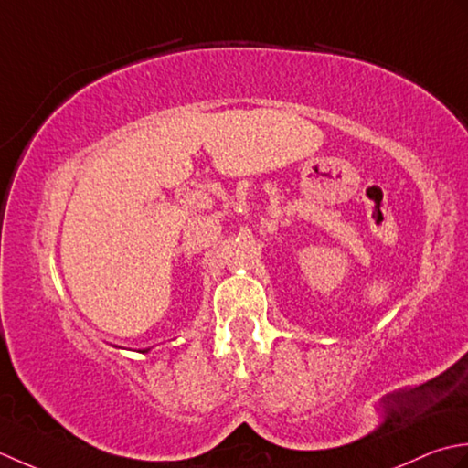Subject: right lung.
I'll return each mask as SVG.
<instances>
[{
	"mask_svg": "<svg viewBox=\"0 0 468 468\" xmlns=\"http://www.w3.org/2000/svg\"><path fill=\"white\" fill-rule=\"evenodd\" d=\"M145 351H149V349H145ZM145 351H143V354H145Z\"/></svg>",
	"mask_w": 468,
	"mask_h": 468,
	"instance_id": "obj_1",
	"label": "right lung"
}]
</instances>
